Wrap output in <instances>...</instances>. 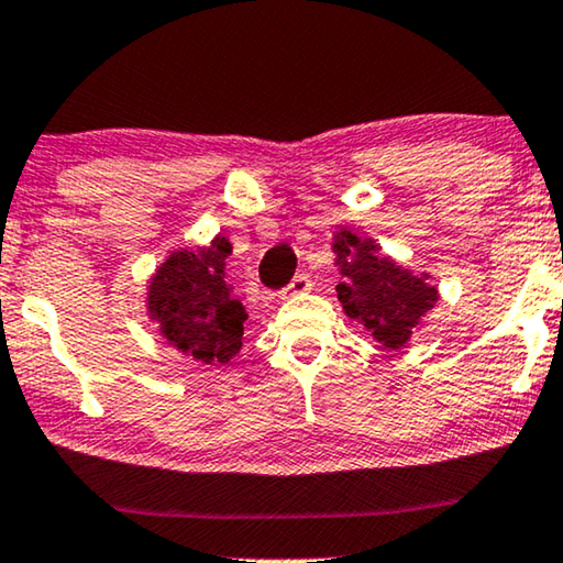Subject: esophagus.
Segmentation results:
<instances>
[{
  "label": "esophagus",
  "mask_w": 563,
  "mask_h": 563,
  "mask_svg": "<svg viewBox=\"0 0 563 563\" xmlns=\"http://www.w3.org/2000/svg\"><path fill=\"white\" fill-rule=\"evenodd\" d=\"M310 278L306 273H300V275H296V278L290 280V285L288 288H285L283 292H280V298H290V296H303V292H308L310 290Z\"/></svg>",
  "instance_id": "esophagus-1"
}]
</instances>
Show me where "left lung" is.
Listing matches in <instances>:
<instances>
[{
  "label": "left lung",
  "instance_id": "left-lung-1",
  "mask_svg": "<svg viewBox=\"0 0 563 563\" xmlns=\"http://www.w3.org/2000/svg\"><path fill=\"white\" fill-rule=\"evenodd\" d=\"M331 247L341 273L335 292L343 313L362 323L387 351L405 349L440 300L430 275H415L382 255L372 238H358L351 230L335 232Z\"/></svg>",
  "mask_w": 563,
  "mask_h": 563
}]
</instances>
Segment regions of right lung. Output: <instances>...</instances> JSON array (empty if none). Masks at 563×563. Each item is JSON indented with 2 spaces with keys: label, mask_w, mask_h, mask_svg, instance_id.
<instances>
[{
  "label": "right lung",
  "mask_w": 563,
  "mask_h": 563,
  "mask_svg": "<svg viewBox=\"0 0 563 563\" xmlns=\"http://www.w3.org/2000/svg\"><path fill=\"white\" fill-rule=\"evenodd\" d=\"M230 253V240L217 234L207 247L176 250L148 280V318L169 346L201 364H228L242 349L247 313L232 298Z\"/></svg>",
  "instance_id": "1"
}]
</instances>
